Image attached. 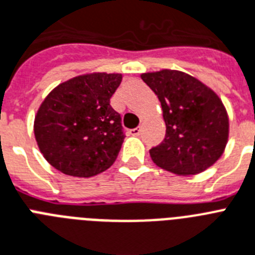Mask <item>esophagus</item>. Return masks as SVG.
Returning a JSON list of instances; mask_svg holds the SVG:
<instances>
[{
	"mask_svg": "<svg viewBox=\"0 0 255 255\" xmlns=\"http://www.w3.org/2000/svg\"><path fill=\"white\" fill-rule=\"evenodd\" d=\"M130 134H131V135H139L140 128H134V129H131L130 130Z\"/></svg>",
	"mask_w": 255,
	"mask_h": 255,
	"instance_id": "34e87169",
	"label": "esophagus"
}]
</instances>
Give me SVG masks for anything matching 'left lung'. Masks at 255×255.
I'll return each mask as SVG.
<instances>
[{
  "label": "left lung",
  "instance_id": "1",
  "mask_svg": "<svg viewBox=\"0 0 255 255\" xmlns=\"http://www.w3.org/2000/svg\"><path fill=\"white\" fill-rule=\"evenodd\" d=\"M140 78L157 95L167 126L163 142L150 150L153 163L178 176L211 167L224 152L229 131L218 95L182 71L165 69Z\"/></svg>",
  "mask_w": 255,
  "mask_h": 255
}]
</instances>
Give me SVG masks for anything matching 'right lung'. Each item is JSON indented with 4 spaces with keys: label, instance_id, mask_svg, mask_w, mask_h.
Masks as SVG:
<instances>
[{
    "label": "right lung",
    "instance_id": "add662e5",
    "mask_svg": "<svg viewBox=\"0 0 255 255\" xmlns=\"http://www.w3.org/2000/svg\"><path fill=\"white\" fill-rule=\"evenodd\" d=\"M121 81V74L79 75L44 99L33 132L52 167L74 177H92L115 163L125 134L109 100Z\"/></svg>",
    "mask_w": 255,
    "mask_h": 255
}]
</instances>
